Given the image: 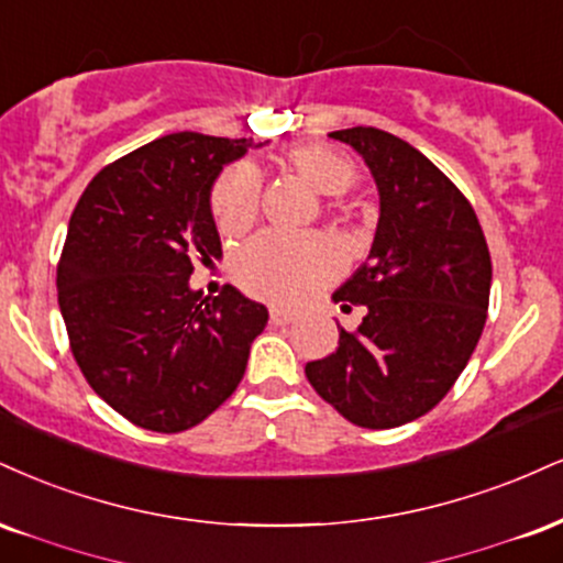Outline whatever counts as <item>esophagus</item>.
Wrapping results in <instances>:
<instances>
[{
    "instance_id": "esophagus-1",
    "label": "esophagus",
    "mask_w": 563,
    "mask_h": 563,
    "mask_svg": "<svg viewBox=\"0 0 563 563\" xmlns=\"http://www.w3.org/2000/svg\"><path fill=\"white\" fill-rule=\"evenodd\" d=\"M294 320H296L294 311H286V309H269V322L277 324V328H280V324H290Z\"/></svg>"
}]
</instances>
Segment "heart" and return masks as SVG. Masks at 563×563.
Instances as JSON below:
<instances>
[{
  "label": "heart",
  "instance_id": "b5f03b06",
  "mask_svg": "<svg viewBox=\"0 0 563 563\" xmlns=\"http://www.w3.org/2000/svg\"><path fill=\"white\" fill-rule=\"evenodd\" d=\"M286 165L314 191L341 196L354 188L356 165L346 154L324 144L290 148ZM262 207V178L252 165H233L212 188V217L222 235H241L254 225ZM338 273V254L324 241H290L262 233L235 254L233 277L256 299L301 303Z\"/></svg>",
  "mask_w": 563,
  "mask_h": 563
}]
</instances>
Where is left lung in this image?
<instances>
[{"instance_id": "left-lung-1", "label": "left lung", "mask_w": 563, "mask_h": 563, "mask_svg": "<svg viewBox=\"0 0 563 563\" xmlns=\"http://www.w3.org/2000/svg\"><path fill=\"white\" fill-rule=\"evenodd\" d=\"M330 139L367 162L380 222L369 260L333 296L367 314L303 372L349 422L388 430L435 409L464 372L487 320L490 252L466 196L415 146L362 125Z\"/></svg>"}]
</instances>
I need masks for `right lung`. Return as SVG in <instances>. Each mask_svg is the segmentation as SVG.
<instances>
[{"label": "right lung", "instance_id": "1", "mask_svg": "<svg viewBox=\"0 0 563 563\" xmlns=\"http://www.w3.org/2000/svg\"><path fill=\"white\" fill-rule=\"evenodd\" d=\"M252 139L170 133L93 175L73 209L57 299L80 372L135 428H196L239 388L267 309L191 290L222 254L209 191Z\"/></svg>", "mask_w": 563, "mask_h": 563}]
</instances>
